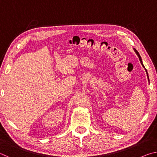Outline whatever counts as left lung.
<instances>
[{"mask_svg": "<svg viewBox=\"0 0 157 157\" xmlns=\"http://www.w3.org/2000/svg\"><path fill=\"white\" fill-rule=\"evenodd\" d=\"M134 51H135V52H136V54L138 55V57H139V60H140V63H141L142 64V66H143V68H145V66H144V65L143 64V62H142V59H141V57H140V55H139V52L137 51V50L135 49V48H134ZM145 71H146V73H147V78H148V81H149V83H150V80H149V77H148V74H147V70H146L145 69Z\"/></svg>", "mask_w": 157, "mask_h": 157, "instance_id": "obj_1", "label": "left lung"}]
</instances>
